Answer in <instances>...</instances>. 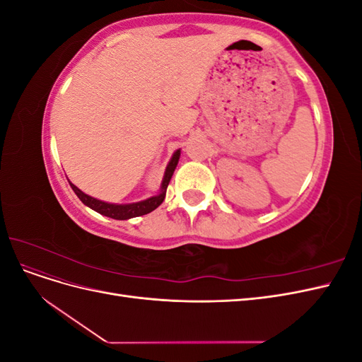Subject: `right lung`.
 Segmentation results:
<instances>
[{
  "label": "right lung",
  "mask_w": 362,
  "mask_h": 362,
  "mask_svg": "<svg viewBox=\"0 0 362 362\" xmlns=\"http://www.w3.org/2000/svg\"><path fill=\"white\" fill-rule=\"evenodd\" d=\"M180 156H181L180 149L173 152V156H172V158L168 164V168H166V172H164V177H163L161 185H160V193L156 194V196H151V198H148L145 201H140V202L108 204V202H104V201H100V199H95L89 194H86L84 192H81L72 182H69V184H71L72 190L75 192V194L80 198V201L84 205L92 208V210H95L96 213H100V214L107 216V217L116 218V221H127V218L144 216V214L154 211L158 205H161V202L164 201V196H166V189H168V185L170 182V178H172V175L175 172V168H177V164H178Z\"/></svg>",
  "instance_id": "right-lung-1"
}]
</instances>
